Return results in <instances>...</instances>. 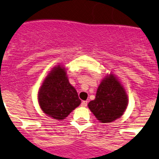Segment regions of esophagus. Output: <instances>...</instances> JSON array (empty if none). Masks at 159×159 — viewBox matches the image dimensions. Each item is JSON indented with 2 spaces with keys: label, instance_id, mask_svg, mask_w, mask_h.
<instances>
[{
  "label": "esophagus",
  "instance_id": "obj_1",
  "mask_svg": "<svg viewBox=\"0 0 159 159\" xmlns=\"http://www.w3.org/2000/svg\"><path fill=\"white\" fill-rule=\"evenodd\" d=\"M81 105H82V107H86V105H87V101H85V100L82 101V104H81Z\"/></svg>",
  "mask_w": 159,
  "mask_h": 159
}]
</instances>
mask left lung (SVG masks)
Instances as JSON below:
<instances>
[{
    "label": "left lung",
    "mask_w": 159,
    "mask_h": 159,
    "mask_svg": "<svg viewBox=\"0 0 159 159\" xmlns=\"http://www.w3.org/2000/svg\"><path fill=\"white\" fill-rule=\"evenodd\" d=\"M127 103V95L123 86L115 76L109 74L102 80L95 99L90 101L88 107L100 122L107 123L121 117Z\"/></svg>",
    "instance_id": "obj_1"
}]
</instances>
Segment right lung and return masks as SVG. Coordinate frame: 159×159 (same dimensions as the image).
<instances>
[{
	"instance_id": "add662e5",
	"label": "right lung",
	"mask_w": 159,
	"mask_h": 159,
	"mask_svg": "<svg viewBox=\"0 0 159 159\" xmlns=\"http://www.w3.org/2000/svg\"><path fill=\"white\" fill-rule=\"evenodd\" d=\"M38 102L44 113L56 120L64 119L79 106L81 100L64 67H54L46 76L38 91Z\"/></svg>"
}]
</instances>
